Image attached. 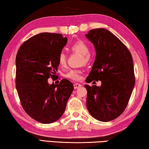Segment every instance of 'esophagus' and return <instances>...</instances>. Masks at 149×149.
<instances>
[{"label": "esophagus", "mask_w": 149, "mask_h": 149, "mask_svg": "<svg viewBox=\"0 0 149 149\" xmlns=\"http://www.w3.org/2000/svg\"><path fill=\"white\" fill-rule=\"evenodd\" d=\"M74 89H78V88H79L82 86V85L79 84V83H75V84H74Z\"/></svg>", "instance_id": "1"}]
</instances>
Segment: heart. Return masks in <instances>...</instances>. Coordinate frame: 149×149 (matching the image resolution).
Masks as SVG:
<instances>
[{
    "instance_id": "heart-1",
    "label": "heart",
    "mask_w": 149,
    "mask_h": 149,
    "mask_svg": "<svg viewBox=\"0 0 149 149\" xmlns=\"http://www.w3.org/2000/svg\"><path fill=\"white\" fill-rule=\"evenodd\" d=\"M71 50L82 55L81 61L86 64L90 61V48L86 44L82 41H78L70 46ZM58 62L60 65L64 66L67 62V56L64 52H61L58 56ZM82 71L80 70L70 69L65 74V77L73 80H79L81 78Z\"/></svg>"
}]
</instances>
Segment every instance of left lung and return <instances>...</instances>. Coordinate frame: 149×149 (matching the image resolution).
Wrapping results in <instances>:
<instances>
[{
  "label": "left lung",
  "mask_w": 149,
  "mask_h": 149,
  "mask_svg": "<svg viewBox=\"0 0 149 149\" xmlns=\"http://www.w3.org/2000/svg\"><path fill=\"white\" fill-rule=\"evenodd\" d=\"M86 37L96 52L86 82H101V86L84 85L88 92L87 109L97 120L111 121L124 111L134 88L132 54L121 40L106 29L90 30Z\"/></svg>",
  "instance_id": "8db88e82"
}]
</instances>
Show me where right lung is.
I'll return each mask as SVG.
<instances>
[{
	"mask_svg": "<svg viewBox=\"0 0 149 149\" xmlns=\"http://www.w3.org/2000/svg\"><path fill=\"white\" fill-rule=\"evenodd\" d=\"M67 42L61 34L42 33L26 40L15 58V88L24 111L42 124L61 118L74 87L66 79L49 84L59 66L58 56Z\"/></svg>",
	"mask_w": 149,
	"mask_h": 149,
	"instance_id": "1",
	"label": "right lung"
}]
</instances>
